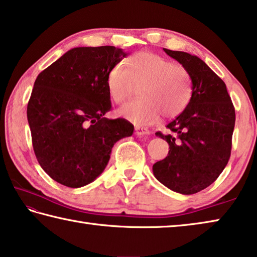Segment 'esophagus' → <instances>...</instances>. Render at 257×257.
Here are the masks:
<instances>
[{"label":"esophagus","mask_w":257,"mask_h":257,"mask_svg":"<svg viewBox=\"0 0 257 257\" xmlns=\"http://www.w3.org/2000/svg\"><path fill=\"white\" fill-rule=\"evenodd\" d=\"M135 134H136V136H147V135H150V130H147L146 128L137 127L135 129Z\"/></svg>","instance_id":"34e87169"}]
</instances>
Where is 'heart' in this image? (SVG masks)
<instances>
[{
    "instance_id": "1",
    "label": "heart",
    "mask_w": 257,
    "mask_h": 257,
    "mask_svg": "<svg viewBox=\"0 0 257 257\" xmlns=\"http://www.w3.org/2000/svg\"><path fill=\"white\" fill-rule=\"evenodd\" d=\"M141 97L129 101L118 114L136 125H147L164 118H175L188 105L191 79L181 64L152 52H138L122 63L111 68L106 78L107 92L113 102L122 103L132 95L135 85H141Z\"/></svg>"
}]
</instances>
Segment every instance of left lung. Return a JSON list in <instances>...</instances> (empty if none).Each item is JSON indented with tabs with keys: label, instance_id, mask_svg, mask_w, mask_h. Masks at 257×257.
Instances as JSON below:
<instances>
[{
	"label": "left lung",
	"instance_id": "obj_1",
	"mask_svg": "<svg viewBox=\"0 0 257 257\" xmlns=\"http://www.w3.org/2000/svg\"><path fill=\"white\" fill-rule=\"evenodd\" d=\"M188 70V105L168 123V135H155L169 144L168 156L153 165L156 179L176 193L191 195L213 184L231 154L234 107L223 80L196 55L164 49Z\"/></svg>",
	"mask_w": 257,
	"mask_h": 257
}]
</instances>
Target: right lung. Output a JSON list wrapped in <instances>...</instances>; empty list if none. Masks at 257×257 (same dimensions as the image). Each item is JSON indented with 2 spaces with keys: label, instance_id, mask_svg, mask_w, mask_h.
Segmentation results:
<instances>
[{
  "label": "right lung",
  "instance_id": "right-lung-1",
  "mask_svg": "<svg viewBox=\"0 0 257 257\" xmlns=\"http://www.w3.org/2000/svg\"><path fill=\"white\" fill-rule=\"evenodd\" d=\"M127 56L114 46L75 47L35 80L27 119L38 163L59 184L79 188L104 171L113 145L132 136L124 119H107L106 78Z\"/></svg>",
  "mask_w": 257,
  "mask_h": 257
}]
</instances>
